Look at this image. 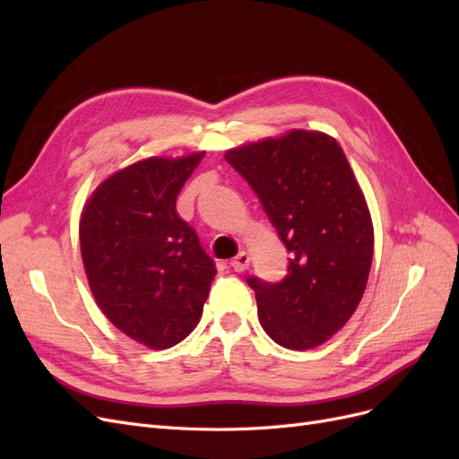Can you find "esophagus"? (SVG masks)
<instances>
[{"instance_id": "1", "label": "esophagus", "mask_w": 459, "mask_h": 459, "mask_svg": "<svg viewBox=\"0 0 459 459\" xmlns=\"http://www.w3.org/2000/svg\"><path fill=\"white\" fill-rule=\"evenodd\" d=\"M248 262H251V256H248V253L241 251L238 256L230 260V266H231L235 272H243V270H247Z\"/></svg>"}]
</instances>
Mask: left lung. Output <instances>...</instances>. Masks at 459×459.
Listing matches in <instances>:
<instances>
[{"instance_id": "1", "label": "left lung", "mask_w": 459, "mask_h": 459, "mask_svg": "<svg viewBox=\"0 0 459 459\" xmlns=\"http://www.w3.org/2000/svg\"><path fill=\"white\" fill-rule=\"evenodd\" d=\"M226 160L253 187L290 253L287 275L247 277L264 331L290 351L325 342L349 322L368 285L373 224L341 145L293 130L241 145Z\"/></svg>"}]
</instances>
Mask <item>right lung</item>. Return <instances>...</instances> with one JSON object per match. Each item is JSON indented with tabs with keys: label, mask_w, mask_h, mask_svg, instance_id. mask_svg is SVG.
<instances>
[{
	"label": "right lung",
	"mask_w": 459,
	"mask_h": 459,
	"mask_svg": "<svg viewBox=\"0 0 459 459\" xmlns=\"http://www.w3.org/2000/svg\"><path fill=\"white\" fill-rule=\"evenodd\" d=\"M204 152L135 162L93 191L80 251L97 307L149 349L184 341L199 324L216 266L176 199Z\"/></svg>",
	"instance_id": "right-lung-1"
}]
</instances>
